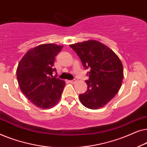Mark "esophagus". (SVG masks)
Instances as JSON below:
<instances>
[{
	"instance_id": "34e87169",
	"label": "esophagus",
	"mask_w": 147,
	"mask_h": 147,
	"mask_svg": "<svg viewBox=\"0 0 147 147\" xmlns=\"http://www.w3.org/2000/svg\"><path fill=\"white\" fill-rule=\"evenodd\" d=\"M69 83H71V84H75L76 82V80H75V79H74V80H69Z\"/></svg>"
}]
</instances>
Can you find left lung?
I'll list each match as a JSON object with an SVG mask.
<instances>
[{
    "label": "left lung",
    "instance_id": "1",
    "mask_svg": "<svg viewBox=\"0 0 147 147\" xmlns=\"http://www.w3.org/2000/svg\"><path fill=\"white\" fill-rule=\"evenodd\" d=\"M90 71L88 89L79 95L86 108L96 110L108 104L119 91L124 78L123 66L115 53L99 41L90 40L70 45Z\"/></svg>",
    "mask_w": 147,
    "mask_h": 147
}]
</instances>
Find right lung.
<instances>
[{"instance_id":"add662e5","label":"right lung","mask_w":147,"mask_h":147,"mask_svg":"<svg viewBox=\"0 0 147 147\" xmlns=\"http://www.w3.org/2000/svg\"><path fill=\"white\" fill-rule=\"evenodd\" d=\"M63 46L48 43L37 46L23 56L18 65L17 78L22 92L40 108H52L59 102L65 82L57 78L55 57ZM54 72L56 75L53 76Z\"/></svg>"}]
</instances>
